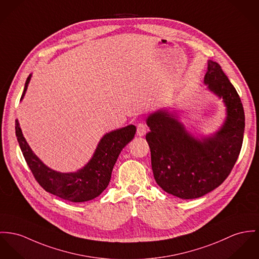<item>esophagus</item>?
I'll return each instance as SVG.
<instances>
[{
    "label": "esophagus",
    "mask_w": 259,
    "mask_h": 259,
    "mask_svg": "<svg viewBox=\"0 0 259 259\" xmlns=\"http://www.w3.org/2000/svg\"><path fill=\"white\" fill-rule=\"evenodd\" d=\"M146 133H147V127H146V125L143 124V123H139L138 126H137V136L142 137V136H144Z\"/></svg>",
    "instance_id": "obj_1"
}]
</instances>
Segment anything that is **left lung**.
I'll use <instances>...</instances> for the list:
<instances>
[{"label": "left lung", "mask_w": 259, "mask_h": 259, "mask_svg": "<svg viewBox=\"0 0 259 259\" xmlns=\"http://www.w3.org/2000/svg\"><path fill=\"white\" fill-rule=\"evenodd\" d=\"M204 83L226 106V118L215 133L195 137L179 114L167 109L146 119L154 178L165 192L181 199L199 198L220 186L239 158L243 140L242 103L218 63L208 61Z\"/></svg>", "instance_id": "obj_1"}]
</instances>
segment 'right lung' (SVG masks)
I'll return each mask as SVG.
<instances>
[{
    "label": "right lung",
    "instance_id": "add662e5",
    "mask_svg": "<svg viewBox=\"0 0 259 259\" xmlns=\"http://www.w3.org/2000/svg\"><path fill=\"white\" fill-rule=\"evenodd\" d=\"M28 76L20 100H22L31 79ZM136 127H126L106 133L100 139L98 147L84 166L75 172H60L48 167L33 153L23 137L19 120H16V135L20 150L33 177L47 192L62 199L79 203L95 199L107 187L113 166L122 149L134 138Z\"/></svg>",
    "mask_w": 259,
    "mask_h": 259
}]
</instances>
